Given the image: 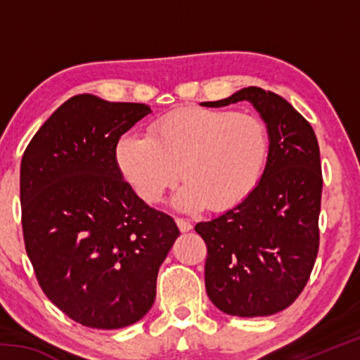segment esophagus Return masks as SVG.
Instances as JSON below:
<instances>
[{
  "instance_id": "34e87169",
  "label": "esophagus",
  "mask_w": 360,
  "mask_h": 360,
  "mask_svg": "<svg viewBox=\"0 0 360 360\" xmlns=\"http://www.w3.org/2000/svg\"><path fill=\"white\" fill-rule=\"evenodd\" d=\"M176 224H178V227H179V230L181 231H188V230H192V224L188 222V221H186V219H182V217H176Z\"/></svg>"
}]
</instances>
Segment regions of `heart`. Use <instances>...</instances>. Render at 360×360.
I'll use <instances>...</instances> for the list:
<instances>
[{"label": "heart", "instance_id": "heart-1", "mask_svg": "<svg viewBox=\"0 0 360 360\" xmlns=\"http://www.w3.org/2000/svg\"><path fill=\"white\" fill-rule=\"evenodd\" d=\"M270 155L264 122L229 109H179L157 119L148 135H125L115 148L120 173L146 203L182 176L174 205L184 211L233 208L259 186Z\"/></svg>", "mask_w": 360, "mask_h": 360}]
</instances>
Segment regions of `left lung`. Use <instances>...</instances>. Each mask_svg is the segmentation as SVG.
<instances>
[{"label":"left lung","instance_id":"left-lung-1","mask_svg":"<svg viewBox=\"0 0 360 360\" xmlns=\"http://www.w3.org/2000/svg\"><path fill=\"white\" fill-rule=\"evenodd\" d=\"M249 101L266 124L270 155L259 186L195 231L208 249L205 285L221 311L255 318L283 311L302 294L319 249L322 172L313 127L290 103L260 87L206 101Z\"/></svg>","mask_w":360,"mask_h":360}]
</instances>
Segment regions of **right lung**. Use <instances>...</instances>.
<instances>
[{
	"label": "right lung",
	"instance_id": "add662e5",
	"mask_svg": "<svg viewBox=\"0 0 360 360\" xmlns=\"http://www.w3.org/2000/svg\"><path fill=\"white\" fill-rule=\"evenodd\" d=\"M149 112L143 103L76 95L23 152L27 254L49 300L82 326L111 330L141 319L179 236L173 217L146 205L115 160L120 136Z\"/></svg>",
	"mask_w": 360,
	"mask_h": 360
}]
</instances>
